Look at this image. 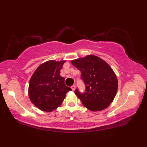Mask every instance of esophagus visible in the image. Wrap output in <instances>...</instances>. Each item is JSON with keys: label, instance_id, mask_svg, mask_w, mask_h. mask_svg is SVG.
<instances>
[{"label": "esophagus", "instance_id": "obj_1", "mask_svg": "<svg viewBox=\"0 0 147 147\" xmlns=\"http://www.w3.org/2000/svg\"><path fill=\"white\" fill-rule=\"evenodd\" d=\"M71 89H72V90H73V91H74V90H75V89H76V86H74V85L72 86H71Z\"/></svg>", "mask_w": 147, "mask_h": 147}]
</instances>
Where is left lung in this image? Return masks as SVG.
<instances>
[{
    "mask_svg": "<svg viewBox=\"0 0 147 147\" xmlns=\"http://www.w3.org/2000/svg\"><path fill=\"white\" fill-rule=\"evenodd\" d=\"M71 63L81 71V78L86 85L85 93H80L78 89L74 91L83 105L92 111L108 108L118 89L117 78L111 67L94 55L74 59Z\"/></svg>",
    "mask_w": 147,
    "mask_h": 147,
    "instance_id": "obj_1",
    "label": "left lung"
}]
</instances>
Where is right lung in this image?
I'll return each mask as SVG.
<instances>
[{
	"label": "right lung",
	"mask_w": 147,
	"mask_h": 147,
	"mask_svg": "<svg viewBox=\"0 0 147 147\" xmlns=\"http://www.w3.org/2000/svg\"><path fill=\"white\" fill-rule=\"evenodd\" d=\"M65 60H49L39 65L30 80L28 96L40 110L51 112L63 102L66 93L71 89L65 84L60 76Z\"/></svg>",
	"instance_id": "1"
}]
</instances>
